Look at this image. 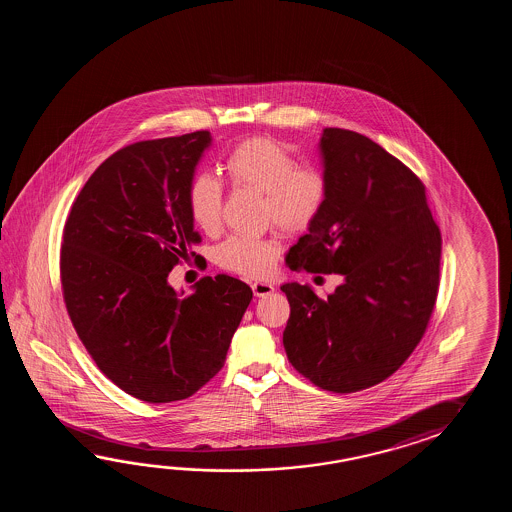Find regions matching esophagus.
<instances>
[{"label":"esophagus","instance_id":"34e87169","mask_svg":"<svg viewBox=\"0 0 512 512\" xmlns=\"http://www.w3.org/2000/svg\"><path fill=\"white\" fill-rule=\"evenodd\" d=\"M252 293H254V296H258V298H263V296H269V294L274 293V287L269 282H254L252 283Z\"/></svg>","mask_w":512,"mask_h":512}]
</instances>
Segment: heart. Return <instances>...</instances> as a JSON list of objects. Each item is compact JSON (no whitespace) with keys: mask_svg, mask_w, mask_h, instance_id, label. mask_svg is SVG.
I'll return each instance as SVG.
<instances>
[{"mask_svg":"<svg viewBox=\"0 0 512 512\" xmlns=\"http://www.w3.org/2000/svg\"><path fill=\"white\" fill-rule=\"evenodd\" d=\"M225 170L236 186H247L265 196V214L287 232H304L326 205V177L313 166H296L287 144L271 137L240 142L225 161ZM188 212L205 232L218 230L223 190L212 175H197L188 190ZM280 254L271 238L230 236L216 251L221 267L249 278L267 276Z\"/></svg>","mask_w":512,"mask_h":512,"instance_id":"1","label":"heart"}]
</instances>
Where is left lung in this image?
I'll return each instance as SVG.
<instances>
[{
  "label": "left lung",
  "instance_id": "1",
  "mask_svg": "<svg viewBox=\"0 0 512 512\" xmlns=\"http://www.w3.org/2000/svg\"><path fill=\"white\" fill-rule=\"evenodd\" d=\"M326 205L285 254L291 271L340 274L335 293L283 283L287 359L318 388L351 393L388 379L425 335L439 287L441 232L425 186L355 131L320 135Z\"/></svg>",
  "mask_w": 512,
  "mask_h": 512
}]
</instances>
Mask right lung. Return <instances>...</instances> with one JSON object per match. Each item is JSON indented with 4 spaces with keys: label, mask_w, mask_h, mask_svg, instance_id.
Returning a JSON list of instances; mask_svg holds the SVG:
<instances>
[{
    "label": "right lung",
    "mask_w": 512,
    "mask_h": 512,
    "mask_svg": "<svg viewBox=\"0 0 512 512\" xmlns=\"http://www.w3.org/2000/svg\"><path fill=\"white\" fill-rule=\"evenodd\" d=\"M210 144V131H194L113 153L64 229L62 289L78 337L109 381L146 403L205 386L252 300L251 287L227 274L199 280L190 294L168 283L199 241L186 199Z\"/></svg>",
    "instance_id": "1"
}]
</instances>
